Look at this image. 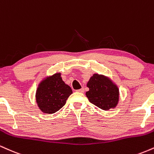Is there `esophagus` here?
<instances>
[{
	"mask_svg": "<svg viewBox=\"0 0 154 154\" xmlns=\"http://www.w3.org/2000/svg\"><path fill=\"white\" fill-rule=\"evenodd\" d=\"M84 91H85V89L84 88H81V89H79V90H77V92H78V93H84Z\"/></svg>",
	"mask_w": 154,
	"mask_h": 154,
	"instance_id": "esophagus-1",
	"label": "esophagus"
}]
</instances>
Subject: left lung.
<instances>
[{
    "instance_id": "1",
    "label": "left lung",
    "mask_w": 154,
    "mask_h": 154,
    "mask_svg": "<svg viewBox=\"0 0 154 154\" xmlns=\"http://www.w3.org/2000/svg\"><path fill=\"white\" fill-rule=\"evenodd\" d=\"M87 86L89 91L86 92V96L91 103L105 111L116 106L119 101V89L110 79L94 74Z\"/></svg>"
}]
</instances>
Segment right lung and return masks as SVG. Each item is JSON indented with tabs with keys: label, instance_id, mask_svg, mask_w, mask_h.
Masks as SVG:
<instances>
[{
	"label": "right lung",
	"instance_id": "add662e5",
	"mask_svg": "<svg viewBox=\"0 0 154 154\" xmlns=\"http://www.w3.org/2000/svg\"><path fill=\"white\" fill-rule=\"evenodd\" d=\"M72 93L71 88L62 80L61 73H56L39 84L35 97L40 110L45 114H54L65 105Z\"/></svg>",
	"mask_w": 154,
	"mask_h": 154
}]
</instances>
